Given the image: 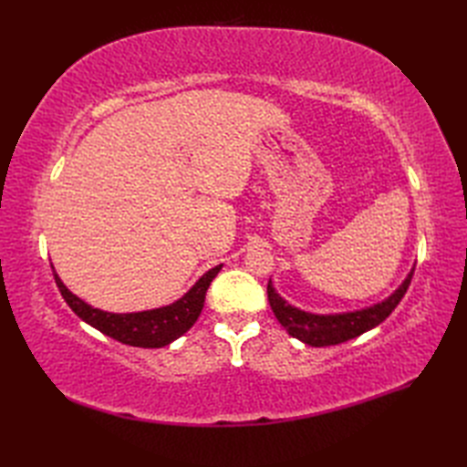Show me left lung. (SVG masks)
Masks as SVG:
<instances>
[{
	"instance_id": "left-lung-1",
	"label": "left lung",
	"mask_w": 467,
	"mask_h": 467,
	"mask_svg": "<svg viewBox=\"0 0 467 467\" xmlns=\"http://www.w3.org/2000/svg\"><path fill=\"white\" fill-rule=\"evenodd\" d=\"M413 271L415 266L409 271L400 288L393 294H389L386 300L372 304L368 307L352 309V312H338V314L306 312V309L296 307L282 298V296L275 290L273 280H268L266 294L278 323L288 331L290 337L298 338V341L309 347H329V345L350 341V338L374 329L376 325L384 321L401 302L409 285H411Z\"/></svg>"
}]
</instances>
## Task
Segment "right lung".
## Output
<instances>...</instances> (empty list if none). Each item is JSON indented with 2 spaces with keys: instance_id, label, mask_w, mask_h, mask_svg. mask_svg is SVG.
<instances>
[{
  "instance_id": "1",
  "label": "right lung",
  "mask_w": 467,
  "mask_h": 467,
  "mask_svg": "<svg viewBox=\"0 0 467 467\" xmlns=\"http://www.w3.org/2000/svg\"><path fill=\"white\" fill-rule=\"evenodd\" d=\"M220 271L222 265L210 268L208 273H204L194 282L187 294H182L173 304L144 309V312L112 314L89 306L79 296L69 292L58 273H56V268L52 266L56 286H58L66 304L74 309V314L81 321L89 323L91 327L101 331L107 337H112L119 343L142 348H161L171 345L181 335H185L192 327L194 321L199 319L204 307L206 290Z\"/></svg>"
}]
</instances>
